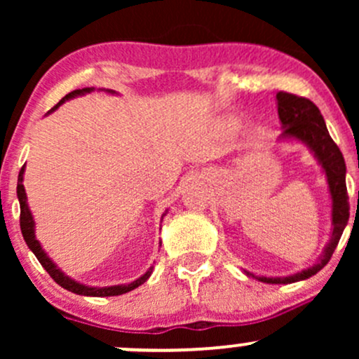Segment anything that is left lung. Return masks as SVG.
Listing matches in <instances>:
<instances>
[{
	"instance_id": "obj_1",
	"label": "left lung",
	"mask_w": 359,
	"mask_h": 359,
	"mask_svg": "<svg viewBox=\"0 0 359 359\" xmlns=\"http://www.w3.org/2000/svg\"><path fill=\"white\" fill-rule=\"evenodd\" d=\"M277 109L280 125H282V135L278 137L280 142H299L306 145L323 168L325 180H327L329 196H331V238L314 265L297 273L287 275V277H265V275H255L246 270L245 273L263 283H294L307 280L327 265L341 240V234L348 226L349 197L348 189H346L344 156L332 142L319 108L306 97L277 93Z\"/></svg>"
}]
</instances>
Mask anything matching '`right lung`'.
Instances as JSON below:
<instances>
[{
    "instance_id": "right-lung-1",
    "label": "right lung",
    "mask_w": 359,
    "mask_h": 359,
    "mask_svg": "<svg viewBox=\"0 0 359 359\" xmlns=\"http://www.w3.org/2000/svg\"><path fill=\"white\" fill-rule=\"evenodd\" d=\"M93 90H94V88H84V89L72 90V93H69L67 96L62 97V100L59 101V104L53 106V108L48 111L47 114L53 113V111L59 108L60 104H64L65 101L74 100V97H77V96H84V94L93 93ZM100 90H104V93H108V94H118L116 90H113V89H100ZM23 174H25V165L22 167V170H20L18 185H16V196H18V201H20V228H22V234H23L25 243H27L28 248L34 251V255L40 262V265H42L43 269L48 271V275H50V277L55 280L60 287H64L65 290L72 292V294L86 295V297H113V295H121V294H126V292L133 290V288L140 287L142 283H145L147 280L150 278L151 271H154V266H150V269H148L145 273L142 275V277L133 280V282L121 283V285H109V287H90V285H86V283L77 282V280L71 278L69 275H65L64 271L57 266V263L53 262L50 257H48L47 251H45L42 248V245H40V241L36 240L35 219H34V214H32V211H30V205H28L27 192H25ZM167 212H168V209L163 212V216H165ZM163 216H162V219H163ZM160 245H162V243H160Z\"/></svg>"
}]
</instances>
